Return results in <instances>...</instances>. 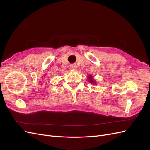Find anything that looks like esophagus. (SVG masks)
Segmentation results:
<instances>
[{
    "instance_id": "obj_1",
    "label": "esophagus",
    "mask_w": 150,
    "mask_h": 150,
    "mask_svg": "<svg viewBox=\"0 0 150 150\" xmlns=\"http://www.w3.org/2000/svg\"><path fill=\"white\" fill-rule=\"evenodd\" d=\"M70 67L71 68V69H75L76 68V65L75 64H71L70 66Z\"/></svg>"
}]
</instances>
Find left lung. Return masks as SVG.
<instances>
[{
	"mask_svg": "<svg viewBox=\"0 0 150 150\" xmlns=\"http://www.w3.org/2000/svg\"><path fill=\"white\" fill-rule=\"evenodd\" d=\"M88 79H89V81L90 83H91L92 84H96L95 83V81H94V80L93 79V78H92V76H89V77H88Z\"/></svg>",
	"mask_w": 150,
	"mask_h": 150,
	"instance_id": "1",
	"label": "left lung"
}]
</instances>
